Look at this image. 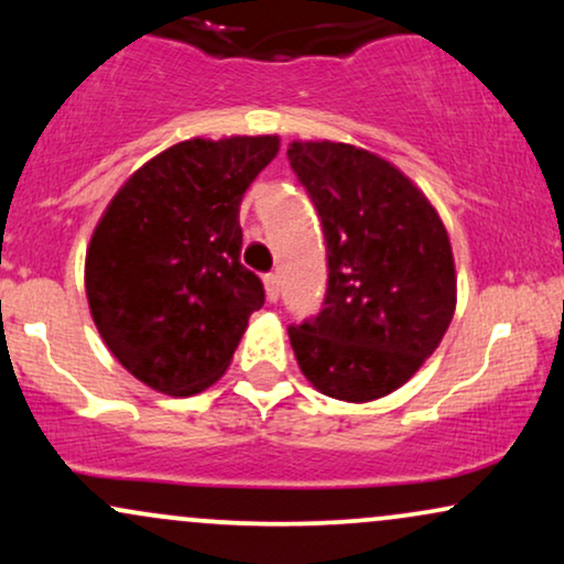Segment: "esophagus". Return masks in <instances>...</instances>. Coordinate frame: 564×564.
Returning a JSON list of instances; mask_svg holds the SVG:
<instances>
[{
  "label": "esophagus",
  "instance_id": "obj_1",
  "mask_svg": "<svg viewBox=\"0 0 564 564\" xmlns=\"http://www.w3.org/2000/svg\"><path fill=\"white\" fill-rule=\"evenodd\" d=\"M264 291H268L270 302H278V296H281V281H278L275 273L264 275Z\"/></svg>",
  "mask_w": 564,
  "mask_h": 564
}]
</instances>
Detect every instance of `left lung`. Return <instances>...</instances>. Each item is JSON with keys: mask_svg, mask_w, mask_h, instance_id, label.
I'll return each mask as SVG.
<instances>
[{"mask_svg": "<svg viewBox=\"0 0 564 564\" xmlns=\"http://www.w3.org/2000/svg\"><path fill=\"white\" fill-rule=\"evenodd\" d=\"M289 164L326 236L323 310L289 326L315 390L368 403L403 387L435 352L456 310L443 219L390 161L345 142H291Z\"/></svg>", "mask_w": 564, "mask_h": 564, "instance_id": "left-lung-1", "label": "left lung"}]
</instances>
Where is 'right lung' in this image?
I'll return each mask as SVG.
<instances>
[{"label":"right lung","mask_w":564,"mask_h":564,"mask_svg":"<svg viewBox=\"0 0 564 564\" xmlns=\"http://www.w3.org/2000/svg\"><path fill=\"white\" fill-rule=\"evenodd\" d=\"M278 153L275 134L185 140L140 166L87 249L89 313L121 366L185 398L223 377L264 304L241 264L238 209Z\"/></svg>","instance_id":"1"}]
</instances>
